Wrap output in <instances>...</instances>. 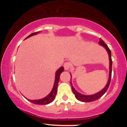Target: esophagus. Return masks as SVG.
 <instances>
[{
  "instance_id": "34e87169",
  "label": "esophagus",
  "mask_w": 127,
  "mask_h": 127,
  "mask_svg": "<svg viewBox=\"0 0 127 127\" xmlns=\"http://www.w3.org/2000/svg\"><path fill=\"white\" fill-rule=\"evenodd\" d=\"M70 64L69 62H65L64 64V67L65 70H69L70 69Z\"/></svg>"
}]
</instances>
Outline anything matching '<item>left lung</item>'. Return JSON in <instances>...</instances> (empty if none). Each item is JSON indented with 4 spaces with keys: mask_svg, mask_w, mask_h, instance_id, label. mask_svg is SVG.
Instances as JSON below:
<instances>
[{
    "mask_svg": "<svg viewBox=\"0 0 127 127\" xmlns=\"http://www.w3.org/2000/svg\"><path fill=\"white\" fill-rule=\"evenodd\" d=\"M98 44L102 46L103 47H104L106 51H107L109 55V79L107 83V85H105V86L103 88L102 90H100L99 92L97 93V94H94V95H83V94H80V93L77 92V91L74 89L73 86H72V84L70 82V85H71L72 87V92L74 94L75 97L77 98L78 100H80L81 102H93L95 101L96 100L98 99L99 98L102 96L105 92L109 88V86L110 85V82H111V73H112V59H111V50H109V48H108L106 44H105V42H104L103 40H102L101 39H99V42H98ZM71 80V79H70Z\"/></svg>",
    "mask_w": 127,
    "mask_h": 127,
    "instance_id": "1",
    "label": "left lung"
}]
</instances>
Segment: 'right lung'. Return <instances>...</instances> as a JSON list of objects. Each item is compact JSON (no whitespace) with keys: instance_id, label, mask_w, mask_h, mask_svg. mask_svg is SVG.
I'll return each mask as SVG.
<instances>
[{"instance_id":"1","label":"right lung","mask_w":127,"mask_h":127,"mask_svg":"<svg viewBox=\"0 0 127 127\" xmlns=\"http://www.w3.org/2000/svg\"><path fill=\"white\" fill-rule=\"evenodd\" d=\"M38 33H39V32H34V33H31L30 35H29V36L27 38H29L30 37L32 36V35H34L35 34H37ZM26 38V39H27ZM64 67H61L59 69L57 70L55 74V83H54L53 87V89L51 90V92L50 93L49 95H48L46 97H45L44 98H41V99L39 100H29V101L31 102L32 103L34 104H39V105H46V104H50L51 102H53L54 100V99L55 98L56 95H57V88H58V82H59V79H60V76L61 74V73L64 71Z\"/></svg>"}]
</instances>
